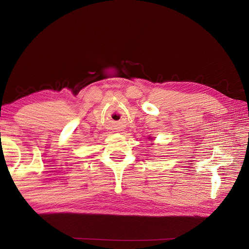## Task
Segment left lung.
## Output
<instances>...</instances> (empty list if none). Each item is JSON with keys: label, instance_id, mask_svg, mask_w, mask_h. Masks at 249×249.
Segmentation results:
<instances>
[{"label": "left lung", "instance_id": "1", "mask_svg": "<svg viewBox=\"0 0 249 249\" xmlns=\"http://www.w3.org/2000/svg\"><path fill=\"white\" fill-rule=\"evenodd\" d=\"M149 139H150V138H149ZM151 139H152V138H151Z\"/></svg>", "mask_w": 249, "mask_h": 249}]
</instances>
